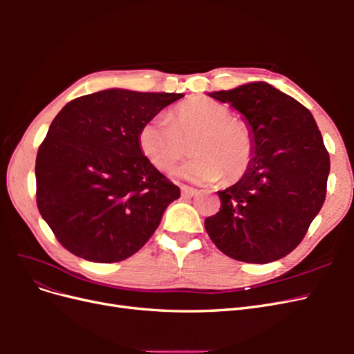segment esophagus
<instances>
[{
  "label": "esophagus",
  "instance_id": "34e87169",
  "mask_svg": "<svg viewBox=\"0 0 354 354\" xmlns=\"http://www.w3.org/2000/svg\"><path fill=\"white\" fill-rule=\"evenodd\" d=\"M180 190H181V196L183 198H194L198 195V190L190 187V186H186V185H181L180 186Z\"/></svg>",
  "mask_w": 354,
  "mask_h": 354
}]
</instances>
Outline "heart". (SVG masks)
<instances>
[{
	"label": "heart",
	"mask_w": 354,
	"mask_h": 354,
	"mask_svg": "<svg viewBox=\"0 0 354 354\" xmlns=\"http://www.w3.org/2000/svg\"><path fill=\"white\" fill-rule=\"evenodd\" d=\"M192 142V156L173 174L195 183H212L223 176L238 180L250 168L254 136L250 125L230 116L226 104L205 97L181 102L168 118L155 116L138 131V146L155 168L167 171L183 158Z\"/></svg>",
	"instance_id": "1"
}]
</instances>
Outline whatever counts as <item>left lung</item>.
<instances>
[{
	"label": "left lung",
	"instance_id": "left-lung-1",
	"mask_svg": "<svg viewBox=\"0 0 354 354\" xmlns=\"http://www.w3.org/2000/svg\"><path fill=\"white\" fill-rule=\"evenodd\" d=\"M208 95L243 116L255 147L238 183L217 192L221 208L205 220L207 233L234 260H279L303 241L325 202L329 155L322 134L307 108L267 82Z\"/></svg>",
	"mask_w": 354,
	"mask_h": 354
}]
</instances>
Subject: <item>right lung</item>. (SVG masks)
<instances>
[{
	"label": "right lung",
	"instance_id": "obj_1",
	"mask_svg": "<svg viewBox=\"0 0 354 354\" xmlns=\"http://www.w3.org/2000/svg\"><path fill=\"white\" fill-rule=\"evenodd\" d=\"M183 95L109 88L53 120L37 155V203L68 251L116 263L152 236L180 189L142 153L138 131Z\"/></svg>",
	"mask_w": 354,
	"mask_h": 354
}]
</instances>
